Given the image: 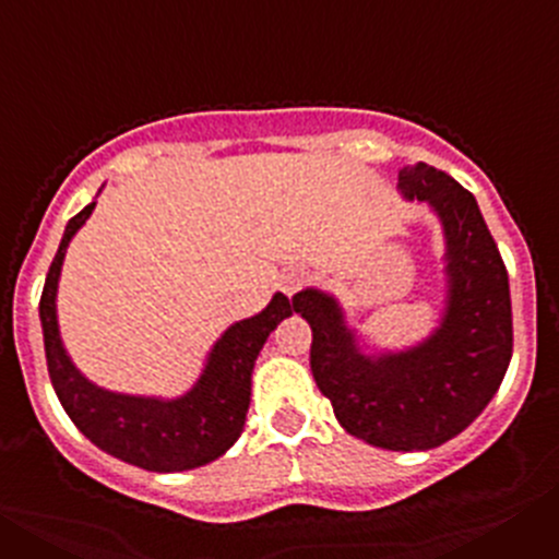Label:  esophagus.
<instances>
[{
  "label": "esophagus",
  "mask_w": 559,
  "mask_h": 559,
  "mask_svg": "<svg viewBox=\"0 0 559 559\" xmlns=\"http://www.w3.org/2000/svg\"><path fill=\"white\" fill-rule=\"evenodd\" d=\"M302 283H305V271L299 269H290L280 276V288H283L285 296H294L296 290L302 288Z\"/></svg>",
  "instance_id": "34e87169"
}]
</instances>
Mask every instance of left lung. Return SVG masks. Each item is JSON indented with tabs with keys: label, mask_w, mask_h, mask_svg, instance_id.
<instances>
[{
	"label": "left lung",
	"mask_w": 559,
	"mask_h": 559,
	"mask_svg": "<svg viewBox=\"0 0 559 559\" xmlns=\"http://www.w3.org/2000/svg\"><path fill=\"white\" fill-rule=\"evenodd\" d=\"M403 201L437 215L445 299L431 333L403 349L374 347L330 290L302 288L296 313L313 330L310 372L353 437L386 451H431L487 408L512 358L510 276L476 199L448 173L414 162Z\"/></svg>",
	"instance_id": "8db88e82"
}]
</instances>
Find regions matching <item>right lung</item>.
Here are the masks:
<instances>
[{"instance_id": "right-lung-1", "label": "right lung", "mask_w": 559, "mask_h": 559, "mask_svg": "<svg viewBox=\"0 0 559 559\" xmlns=\"http://www.w3.org/2000/svg\"><path fill=\"white\" fill-rule=\"evenodd\" d=\"M95 204L97 201L83 206L63 229L38 305L52 389L78 431L120 462L153 473H181L215 462L243 433L254 360L276 324L290 316L288 296L274 294L260 313L229 324L206 353L199 380L179 397L128 394L97 386L75 367L72 355L63 347L58 324L63 257Z\"/></svg>"}]
</instances>
